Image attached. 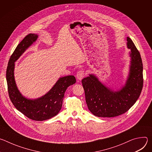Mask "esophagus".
I'll use <instances>...</instances> for the list:
<instances>
[{"instance_id":"34e87169","label":"esophagus","mask_w":152,"mask_h":152,"mask_svg":"<svg viewBox=\"0 0 152 152\" xmlns=\"http://www.w3.org/2000/svg\"><path fill=\"white\" fill-rule=\"evenodd\" d=\"M84 76H85V73H84L83 71L80 70V71H79V72H77V74H76L77 79L80 80H82V79L83 78Z\"/></svg>"}]
</instances>
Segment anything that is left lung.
Here are the masks:
<instances>
[{
    "label": "left lung",
    "mask_w": 152,
    "mask_h": 152,
    "mask_svg": "<svg viewBox=\"0 0 152 152\" xmlns=\"http://www.w3.org/2000/svg\"><path fill=\"white\" fill-rule=\"evenodd\" d=\"M129 52V72L124 86L117 91L108 88L94 75L82 80L86 104L90 112L99 117H114L127 112L137 102L143 86L142 63L134 43L127 37Z\"/></svg>",
    "instance_id": "left-lung-1"
}]
</instances>
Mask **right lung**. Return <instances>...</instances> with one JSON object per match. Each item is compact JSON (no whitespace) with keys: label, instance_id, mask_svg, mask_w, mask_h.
Masks as SVG:
<instances>
[{"label":"right lung","instance_id":"right-lung-1","mask_svg":"<svg viewBox=\"0 0 152 152\" xmlns=\"http://www.w3.org/2000/svg\"><path fill=\"white\" fill-rule=\"evenodd\" d=\"M38 37L37 34H29L18 45L10 58L6 77L9 96L16 109L31 120L43 121L58 114L64 93L69 86L76 83V78L72 75L59 77L46 94L35 99H28L21 94L14 78L15 62L36 41Z\"/></svg>","mask_w":152,"mask_h":152}]
</instances>
